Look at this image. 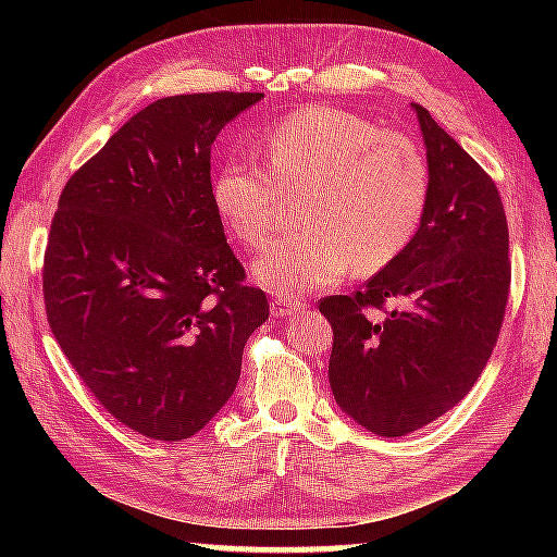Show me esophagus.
<instances>
[{
    "mask_svg": "<svg viewBox=\"0 0 557 557\" xmlns=\"http://www.w3.org/2000/svg\"><path fill=\"white\" fill-rule=\"evenodd\" d=\"M301 312L299 305H285L282 299L272 301V317L275 319H287V317H297Z\"/></svg>",
    "mask_w": 557,
    "mask_h": 557,
    "instance_id": "34e87169",
    "label": "esophagus"
}]
</instances>
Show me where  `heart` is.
<instances>
[{"label":"heart","mask_w":557,"mask_h":557,"mask_svg":"<svg viewBox=\"0 0 557 557\" xmlns=\"http://www.w3.org/2000/svg\"><path fill=\"white\" fill-rule=\"evenodd\" d=\"M268 169L228 159L211 196L235 238L256 248L275 228L282 196L307 191L305 233L282 235L252 260L258 285L280 297L371 275L398 260L425 219L430 166L410 137L356 112L312 106L265 132Z\"/></svg>","instance_id":"1"}]
</instances>
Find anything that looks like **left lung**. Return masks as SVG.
I'll list each match as a JSON object with an SVG mask.
<instances>
[{
	"instance_id": "1",
	"label": "left lung",
	"mask_w": 557,
	"mask_h": 557,
	"mask_svg": "<svg viewBox=\"0 0 557 557\" xmlns=\"http://www.w3.org/2000/svg\"><path fill=\"white\" fill-rule=\"evenodd\" d=\"M430 199L408 250L356 295L319 301L334 329L336 405L381 437H403L455 408L482 375L502 332L511 262L502 196L482 166L422 106ZM388 298L406 307L368 312Z\"/></svg>"
}]
</instances>
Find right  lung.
Listing matches in <instances>:
<instances>
[{
	"label": "right lung",
	"instance_id": "1",
	"mask_svg": "<svg viewBox=\"0 0 557 557\" xmlns=\"http://www.w3.org/2000/svg\"><path fill=\"white\" fill-rule=\"evenodd\" d=\"M262 92L162 98L63 186L44 258L46 317L112 418L178 442L219 412L270 317L211 196V145Z\"/></svg>",
	"mask_w": 557,
	"mask_h": 557
}]
</instances>
